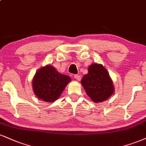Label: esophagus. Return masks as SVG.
Segmentation results:
<instances>
[{"mask_svg": "<svg viewBox=\"0 0 146 146\" xmlns=\"http://www.w3.org/2000/svg\"><path fill=\"white\" fill-rule=\"evenodd\" d=\"M74 78L75 80H77L78 81H80L81 80V76L79 75H75Z\"/></svg>", "mask_w": 146, "mask_h": 146, "instance_id": "obj_1", "label": "esophagus"}]
</instances>
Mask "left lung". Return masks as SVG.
<instances>
[{"instance_id":"1","label":"left lung","mask_w":146,"mask_h":146,"mask_svg":"<svg viewBox=\"0 0 146 146\" xmlns=\"http://www.w3.org/2000/svg\"><path fill=\"white\" fill-rule=\"evenodd\" d=\"M81 84L94 103L105 101L114 92L113 82L108 71L101 64H91L88 73L84 75Z\"/></svg>"}]
</instances>
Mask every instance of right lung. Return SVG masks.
I'll list each match as a JSON object with an SVG mask.
<instances>
[{
    "label": "right lung",
    "mask_w": 146,
    "mask_h": 146,
    "mask_svg": "<svg viewBox=\"0 0 146 146\" xmlns=\"http://www.w3.org/2000/svg\"><path fill=\"white\" fill-rule=\"evenodd\" d=\"M71 81L69 76L60 74L52 65H46L36 72L33 80V91L38 99L53 103Z\"/></svg>",
    "instance_id": "add662e5"
}]
</instances>
